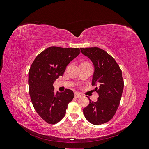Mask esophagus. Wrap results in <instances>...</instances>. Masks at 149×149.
I'll return each mask as SVG.
<instances>
[{"instance_id":"1","label":"esophagus","mask_w":149,"mask_h":149,"mask_svg":"<svg viewBox=\"0 0 149 149\" xmlns=\"http://www.w3.org/2000/svg\"><path fill=\"white\" fill-rule=\"evenodd\" d=\"M74 97L75 98H80L81 97V95L77 93H74Z\"/></svg>"}]
</instances>
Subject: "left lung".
Masks as SVG:
<instances>
[{
    "instance_id": "8db88e82",
    "label": "left lung",
    "mask_w": 149,
    "mask_h": 149,
    "mask_svg": "<svg viewBox=\"0 0 149 149\" xmlns=\"http://www.w3.org/2000/svg\"><path fill=\"white\" fill-rule=\"evenodd\" d=\"M94 66L92 85L99 97L96 102L89 99V104L84 108L83 114L89 123L99 125L112 119L119 106L124 89L122 71L116 60L106 51L98 47L81 48Z\"/></svg>"
}]
</instances>
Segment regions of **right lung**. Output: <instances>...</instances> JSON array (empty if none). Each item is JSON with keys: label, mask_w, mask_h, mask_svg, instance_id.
Listing matches in <instances>:
<instances>
[{"label": "right lung", "mask_w": 149, "mask_h": 149, "mask_svg": "<svg viewBox=\"0 0 149 149\" xmlns=\"http://www.w3.org/2000/svg\"><path fill=\"white\" fill-rule=\"evenodd\" d=\"M80 53L78 48L50 47L35 58L29 71V87L34 109L49 124L60 122L68 104L74 98L73 91L56 93L53 84L63 76L67 65Z\"/></svg>", "instance_id": "1"}]
</instances>
